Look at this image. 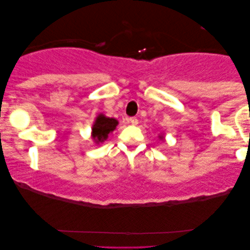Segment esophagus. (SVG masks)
Returning a JSON list of instances; mask_svg holds the SVG:
<instances>
[{
  "label": "esophagus",
  "mask_w": 250,
  "mask_h": 250,
  "mask_svg": "<svg viewBox=\"0 0 250 250\" xmlns=\"http://www.w3.org/2000/svg\"><path fill=\"white\" fill-rule=\"evenodd\" d=\"M128 122L131 123L132 125H138V123H139L138 118H136V117H131V118H128Z\"/></svg>",
  "instance_id": "obj_1"
}]
</instances>
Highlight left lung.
<instances>
[{
  "mask_svg": "<svg viewBox=\"0 0 250 250\" xmlns=\"http://www.w3.org/2000/svg\"><path fill=\"white\" fill-rule=\"evenodd\" d=\"M160 138H162V136H160Z\"/></svg>",
  "mask_w": 250,
  "mask_h": 250,
  "instance_id": "left-lung-1",
  "label": "left lung"
}]
</instances>
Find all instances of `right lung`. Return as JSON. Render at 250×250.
<instances>
[{
  "label": "right lung",
  "mask_w": 250,
  "mask_h": 250,
  "mask_svg": "<svg viewBox=\"0 0 250 250\" xmlns=\"http://www.w3.org/2000/svg\"><path fill=\"white\" fill-rule=\"evenodd\" d=\"M118 125V121L115 118L107 117L100 114L95 118V122L92 126V138L95 143H102L108 139L109 133H111Z\"/></svg>",
  "instance_id": "right-lung-1"
}]
</instances>
